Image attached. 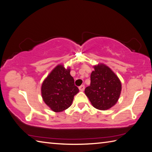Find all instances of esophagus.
Masks as SVG:
<instances>
[{
	"mask_svg": "<svg viewBox=\"0 0 152 152\" xmlns=\"http://www.w3.org/2000/svg\"><path fill=\"white\" fill-rule=\"evenodd\" d=\"M79 90H80L81 91H83L84 89H85V86H83V85H82V86H81L80 87H79Z\"/></svg>",
	"mask_w": 152,
	"mask_h": 152,
	"instance_id": "obj_1",
	"label": "esophagus"
}]
</instances>
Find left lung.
<instances>
[{"label": "left lung", "mask_w": 152, "mask_h": 152, "mask_svg": "<svg viewBox=\"0 0 152 152\" xmlns=\"http://www.w3.org/2000/svg\"><path fill=\"white\" fill-rule=\"evenodd\" d=\"M91 84L85 94L95 108L107 110L116 104L120 96L121 83L115 73L103 63L94 66Z\"/></svg>", "instance_id": "left-lung-1"}]
</instances>
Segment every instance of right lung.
<instances>
[{
  "instance_id": "1",
  "label": "right lung",
  "mask_w": 152,
  "mask_h": 152,
  "mask_svg": "<svg viewBox=\"0 0 152 152\" xmlns=\"http://www.w3.org/2000/svg\"><path fill=\"white\" fill-rule=\"evenodd\" d=\"M70 67L59 64L50 71L41 86V95L48 107L55 112L66 110L73 103L79 89L70 75Z\"/></svg>"
}]
</instances>
